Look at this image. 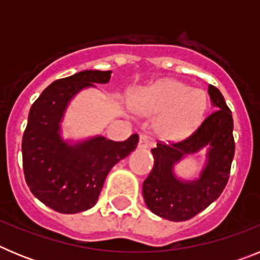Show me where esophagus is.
I'll use <instances>...</instances> for the list:
<instances>
[{
    "mask_svg": "<svg viewBox=\"0 0 260 260\" xmlns=\"http://www.w3.org/2000/svg\"><path fill=\"white\" fill-rule=\"evenodd\" d=\"M153 142L150 137H147V135H141L139 137V143H138L139 148H150Z\"/></svg>",
    "mask_w": 260,
    "mask_h": 260,
    "instance_id": "esophagus-1",
    "label": "esophagus"
}]
</instances>
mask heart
<instances>
[{
	"instance_id": "b5f03b06",
	"label": "heart",
	"mask_w": 260,
	"mask_h": 260,
	"mask_svg": "<svg viewBox=\"0 0 260 260\" xmlns=\"http://www.w3.org/2000/svg\"><path fill=\"white\" fill-rule=\"evenodd\" d=\"M130 105L141 113H160V134L180 138L201 122L207 108V98L203 91L192 89L177 80H167L138 91L133 95Z\"/></svg>"
}]
</instances>
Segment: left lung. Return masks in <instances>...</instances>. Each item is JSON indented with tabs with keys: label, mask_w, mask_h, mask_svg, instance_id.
Here are the masks:
<instances>
[{
	"label": "left lung",
	"mask_w": 260,
	"mask_h": 260,
	"mask_svg": "<svg viewBox=\"0 0 260 260\" xmlns=\"http://www.w3.org/2000/svg\"><path fill=\"white\" fill-rule=\"evenodd\" d=\"M208 95L216 110L189 138L171 144L157 143L151 150L155 164L143 182V198L148 210L162 219H191L219 198L228 182L236 148L233 118L219 89L210 84ZM203 148L209 150L208 160L200 178L194 181L178 179L174 165Z\"/></svg>",
	"instance_id": "left-lung-1"
}]
</instances>
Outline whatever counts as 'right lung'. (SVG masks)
Returning <instances> with one entry per match:
<instances>
[{
	"instance_id": "obj_1",
	"label": "right lung",
	"mask_w": 260,
	"mask_h": 260,
	"mask_svg": "<svg viewBox=\"0 0 260 260\" xmlns=\"http://www.w3.org/2000/svg\"><path fill=\"white\" fill-rule=\"evenodd\" d=\"M110 75V70H84L56 80L29 109L22 141L24 178L32 194L59 213L93 207L110 169L138 146V134L123 142L98 135L74 144L61 135L71 99L95 83H108Z\"/></svg>"
}]
</instances>
